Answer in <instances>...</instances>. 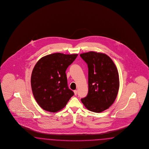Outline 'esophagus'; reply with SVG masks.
Here are the masks:
<instances>
[{
  "instance_id": "obj_1",
  "label": "esophagus",
  "mask_w": 149,
  "mask_h": 149,
  "mask_svg": "<svg viewBox=\"0 0 149 149\" xmlns=\"http://www.w3.org/2000/svg\"><path fill=\"white\" fill-rule=\"evenodd\" d=\"M74 93L75 95H77V90H74Z\"/></svg>"
}]
</instances>
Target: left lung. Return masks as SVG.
<instances>
[{"mask_svg":"<svg viewBox=\"0 0 149 149\" xmlns=\"http://www.w3.org/2000/svg\"><path fill=\"white\" fill-rule=\"evenodd\" d=\"M80 57L88 67L89 91L81 99L89 110L101 113L115 100L119 89V73L113 61L105 54L89 52Z\"/></svg>","mask_w":149,"mask_h":149,"instance_id":"obj_1","label":"left lung"}]
</instances>
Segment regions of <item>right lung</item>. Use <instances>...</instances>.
Returning <instances> with one entry per match:
<instances>
[{
    "label": "right lung",
    "mask_w": 149,
    "mask_h": 149,
    "mask_svg": "<svg viewBox=\"0 0 149 149\" xmlns=\"http://www.w3.org/2000/svg\"><path fill=\"white\" fill-rule=\"evenodd\" d=\"M77 56L52 54L42 57L36 64L31 74V86L36 101L44 110L59 111L74 95L68 88L65 72Z\"/></svg>",
    "instance_id": "obj_1"
}]
</instances>
